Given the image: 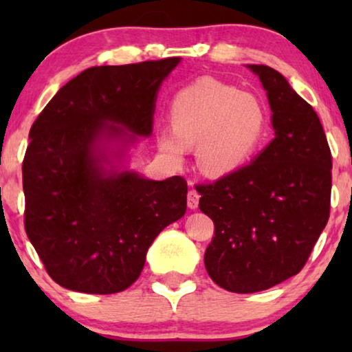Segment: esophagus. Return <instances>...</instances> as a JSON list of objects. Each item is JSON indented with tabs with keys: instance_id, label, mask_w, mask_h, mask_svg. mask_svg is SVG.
<instances>
[{
	"instance_id": "esophagus-1",
	"label": "esophagus",
	"mask_w": 352,
	"mask_h": 352,
	"mask_svg": "<svg viewBox=\"0 0 352 352\" xmlns=\"http://www.w3.org/2000/svg\"><path fill=\"white\" fill-rule=\"evenodd\" d=\"M199 199H200V195L197 190L192 189L187 192V205H189L190 210H195L197 206H199Z\"/></svg>"
}]
</instances>
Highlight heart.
<instances>
[{
  "instance_id": "1",
  "label": "heart",
  "mask_w": 352,
  "mask_h": 352,
  "mask_svg": "<svg viewBox=\"0 0 352 352\" xmlns=\"http://www.w3.org/2000/svg\"><path fill=\"white\" fill-rule=\"evenodd\" d=\"M173 131L158 134V148L171 165L184 162L197 146L205 175L221 177L242 168L261 144L266 110L253 94L213 78H201L175 96L170 105Z\"/></svg>"
}]
</instances>
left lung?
I'll use <instances>...</instances> for the list:
<instances>
[{
  "label": "left lung",
  "mask_w": 352,
  "mask_h": 352,
  "mask_svg": "<svg viewBox=\"0 0 352 352\" xmlns=\"http://www.w3.org/2000/svg\"><path fill=\"white\" fill-rule=\"evenodd\" d=\"M248 67L267 91L276 138L250 165L195 187L214 223L206 272L234 293L296 276L330 216L331 153L319 117L277 70Z\"/></svg>",
  "instance_id": "8db88e82"
}]
</instances>
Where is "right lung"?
<instances>
[{"instance_id": "add662e5", "label": "right lung", "mask_w": 352, "mask_h": 352, "mask_svg": "<svg viewBox=\"0 0 352 352\" xmlns=\"http://www.w3.org/2000/svg\"><path fill=\"white\" fill-rule=\"evenodd\" d=\"M179 60L86 69L32 124L22 163L23 224L60 287L94 295L126 290L157 235L184 216V177L151 181L104 166V142L151 136L158 88Z\"/></svg>"}]
</instances>
